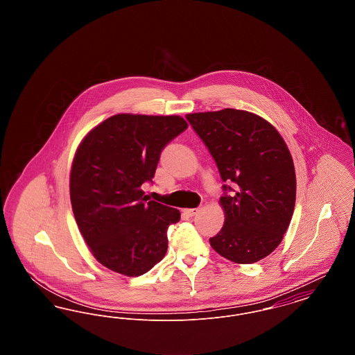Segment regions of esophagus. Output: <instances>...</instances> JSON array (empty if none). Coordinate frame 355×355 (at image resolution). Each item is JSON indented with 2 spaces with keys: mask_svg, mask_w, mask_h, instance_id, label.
<instances>
[{
  "mask_svg": "<svg viewBox=\"0 0 355 355\" xmlns=\"http://www.w3.org/2000/svg\"><path fill=\"white\" fill-rule=\"evenodd\" d=\"M198 211H200L198 207H194V209H184V213H185L187 217H193V216H196Z\"/></svg>",
  "mask_w": 355,
  "mask_h": 355,
  "instance_id": "obj_1",
  "label": "esophagus"
}]
</instances>
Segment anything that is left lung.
Segmentation results:
<instances>
[{
  "instance_id": "1",
  "label": "left lung",
  "mask_w": 355,
  "mask_h": 355,
  "mask_svg": "<svg viewBox=\"0 0 355 355\" xmlns=\"http://www.w3.org/2000/svg\"><path fill=\"white\" fill-rule=\"evenodd\" d=\"M186 119L213 155L223 181L234 182L220 197L225 222L210 246L223 258L246 265L281 243L295 206L297 180L282 135L252 112L222 109Z\"/></svg>"
}]
</instances>
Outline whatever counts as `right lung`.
<instances>
[{
  "mask_svg": "<svg viewBox=\"0 0 355 355\" xmlns=\"http://www.w3.org/2000/svg\"><path fill=\"white\" fill-rule=\"evenodd\" d=\"M186 128L180 116L121 113L78 145L69 180L71 209L90 252L109 270L138 277L165 257L166 230L181 213L146 202L141 186L152 181L162 149Z\"/></svg>",
  "mask_w": 355,
  "mask_h": 355,
  "instance_id": "add662e5",
  "label": "right lung"
}]
</instances>
